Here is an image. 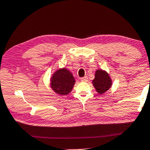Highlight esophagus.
Returning a JSON list of instances; mask_svg holds the SVG:
<instances>
[{
  "instance_id": "obj_1",
  "label": "esophagus",
  "mask_w": 150,
  "mask_h": 150,
  "mask_svg": "<svg viewBox=\"0 0 150 150\" xmlns=\"http://www.w3.org/2000/svg\"><path fill=\"white\" fill-rule=\"evenodd\" d=\"M88 78L87 76H85L82 77V78H81V81H88Z\"/></svg>"
}]
</instances>
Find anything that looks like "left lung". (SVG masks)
<instances>
[{"instance_id":"1","label":"left lung","mask_w":150,"mask_h":150,"mask_svg":"<svg viewBox=\"0 0 150 150\" xmlns=\"http://www.w3.org/2000/svg\"><path fill=\"white\" fill-rule=\"evenodd\" d=\"M93 86L99 94H103L111 86L112 81L108 73L102 70H97L95 79L93 80Z\"/></svg>"}]
</instances>
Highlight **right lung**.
Segmentation results:
<instances>
[{"mask_svg": "<svg viewBox=\"0 0 150 150\" xmlns=\"http://www.w3.org/2000/svg\"><path fill=\"white\" fill-rule=\"evenodd\" d=\"M75 79L71 72L65 69H59L51 78V88L59 95H67L75 84Z\"/></svg>", "mask_w": 150, "mask_h": 150, "instance_id": "right-lung-1", "label": "right lung"}]
</instances>
